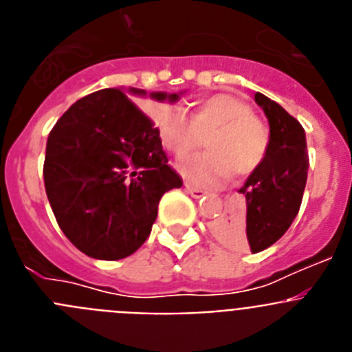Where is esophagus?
I'll return each instance as SVG.
<instances>
[{
  "instance_id": "obj_1",
  "label": "esophagus",
  "mask_w": 352,
  "mask_h": 352,
  "mask_svg": "<svg viewBox=\"0 0 352 352\" xmlns=\"http://www.w3.org/2000/svg\"><path fill=\"white\" fill-rule=\"evenodd\" d=\"M185 190H186V194H190L194 199H201L206 195V192L204 190H201V188H194V186H190V185H186Z\"/></svg>"
}]
</instances>
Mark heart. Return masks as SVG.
<instances>
[{
  "label": "heart",
  "instance_id": "obj_1",
  "mask_svg": "<svg viewBox=\"0 0 352 352\" xmlns=\"http://www.w3.org/2000/svg\"><path fill=\"white\" fill-rule=\"evenodd\" d=\"M162 146L174 157L192 153L204 139L206 153L179 162L186 183L211 188L229 179L245 178L263 166L270 153L268 125L254 116L250 105L231 93H217L192 109L190 118L182 109H167L155 120Z\"/></svg>",
  "mask_w": 352,
  "mask_h": 352
}]
</instances>
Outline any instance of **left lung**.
I'll list each match as a JSON object with an SVG mask.
<instances>
[{
    "label": "left lung",
    "instance_id": "left-lung-1",
    "mask_svg": "<svg viewBox=\"0 0 352 352\" xmlns=\"http://www.w3.org/2000/svg\"><path fill=\"white\" fill-rule=\"evenodd\" d=\"M256 104L268 118L270 153L239 188L247 201L243 213L214 226L222 243L250 248L254 254L272 247L296 219L309 170L307 139L300 121L263 93H256Z\"/></svg>",
    "mask_w": 352,
    "mask_h": 352
}]
</instances>
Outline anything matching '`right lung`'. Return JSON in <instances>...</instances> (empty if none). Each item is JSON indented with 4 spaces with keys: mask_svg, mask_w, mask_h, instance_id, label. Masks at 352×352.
<instances>
[{
    "mask_svg": "<svg viewBox=\"0 0 352 352\" xmlns=\"http://www.w3.org/2000/svg\"><path fill=\"white\" fill-rule=\"evenodd\" d=\"M129 93L146 95L138 88ZM167 162L153 121L123 89L84 96L58 120L45 148L43 183L56 222L93 259L132 256L151 232L162 195L183 185Z\"/></svg>",
    "mask_w": 352,
    "mask_h": 352,
    "instance_id": "obj_1",
    "label": "right lung"
}]
</instances>
